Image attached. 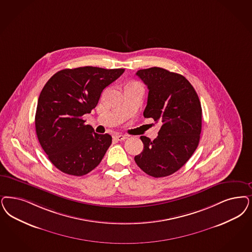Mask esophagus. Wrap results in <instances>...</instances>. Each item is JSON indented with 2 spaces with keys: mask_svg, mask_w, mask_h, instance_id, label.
<instances>
[{
  "mask_svg": "<svg viewBox=\"0 0 252 252\" xmlns=\"http://www.w3.org/2000/svg\"><path fill=\"white\" fill-rule=\"evenodd\" d=\"M114 138L117 139V140H125V139H127V137H126V135H121V134H120V135H119V134H118V135H115Z\"/></svg>",
  "mask_w": 252,
  "mask_h": 252,
  "instance_id": "esophagus-1",
  "label": "esophagus"
}]
</instances>
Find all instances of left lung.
Wrapping results in <instances>:
<instances>
[{
	"mask_svg": "<svg viewBox=\"0 0 252 252\" xmlns=\"http://www.w3.org/2000/svg\"><path fill=\"white\" fill-rule=\"evenodd\" d=\"M149 89L143 115L161 125L157 139L141 136L143 151L135 162L145 173L161 178L178 171L199 143L202 108L190 82L179 73L153 67L136 73Z\"/></svg>",
	"mask_w": 252,
	"mask_h": 252,
	"instance_id": "8db88e82",
	"label": "left lung"
}]
</instances>
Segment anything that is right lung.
Segmentation results:
<instances>
[{"label":"right lung","mask_w":252,"mask_h":252,"mask_svg":"<svg viewBox=\"0 0 252 252\" xmlns=\"http://www.w3.org/2000/svg\"><path fill=\"white\" fill-rule=\"evenodd\" d=\"M125 69L80 67L55 73L38 98L37 138L53 165L64 173L84 176L99 165L112 136L97 134L82 116L95 108L105 87Z\"/></svg>","instance_id":"1"}]
</instances>
